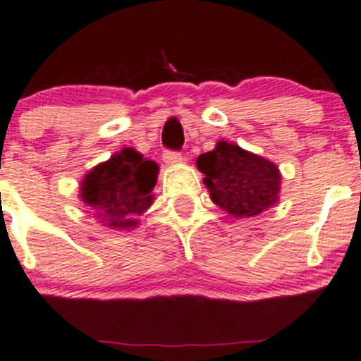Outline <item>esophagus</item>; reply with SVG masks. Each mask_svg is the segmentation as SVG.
Segmentation results:
<instances>
[{
    "label": "esophagus",
    "mask_w": 361,
    "mask_h": 361,
    "mask_svg": "<svg viewBox=\"0 0 361 361\" xmlns=\"http://www.w3.org/2000/svg\"><path fill=\"white\" fill-rule=\"evenodd\" d=\"M162 159L167 166H174V164L183 162V157H181V154H178V152H164Z\"/></svg>",
    "instance_id": "34e87169"
}]
</instances>
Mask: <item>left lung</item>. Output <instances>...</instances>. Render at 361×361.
I'll return each instance as SVG.
<instances>
[{"label": "left lung", "instance_id": "1", "mask_svg": "<svg viewBox=\"0 0 361 361\" xmlns=\"http://www.w3.org/2000/svg\"><path fill=\"white\" fill-rule=\"evenodd\" d=\"M209 199L234 218H253L279 202L281 173L269 159L239 145L218 141L195 160Z\"/></svg>", "mask_w": 361, "mask_h": 361}]
</instances>
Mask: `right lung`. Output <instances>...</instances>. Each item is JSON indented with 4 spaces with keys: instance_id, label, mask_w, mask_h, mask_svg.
<instances>
[{
    "instance_id": "right-lung-1",
    "label": "right lung",
    "mask_w": 361,
    "mask_h": 361,
    "mask_svg": "<svg viewBox=\"0 0 361 361\" xmlns=\"http://www.w3.org/2000/svg\"><path fill=\"white\" fill-rule=\"evenodd\" d=\"M157 176V162L126 147L83 176L78 197L103 227L133 231L140 225L137 216L154 204Z\"/></svg>"
}]
</instances>
